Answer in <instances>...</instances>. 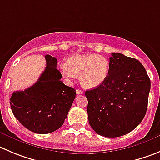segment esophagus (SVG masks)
<instances>
[{"label":"esophagus","instance_id":"1","mask_svg":"<svg viewBox=\"0 0 160 160\" xmlns=\"http://www.w3.org/2000/svg\"><path fill=\"white\" fill-rule=\"evenodd\" d=\"M76 93L78 95H81V94L83 93V90H82V89H76Z\"/></svg>","mask_w":160,"mask_h":160}]
</instances>
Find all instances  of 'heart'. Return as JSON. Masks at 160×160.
I'll return each instance as SVG.
<instances>
[{
  "instance_id": "obj_1",
  "label": "heart",
  "mask_w": 160,
  "mask_h": 160,
  "mask_svg": "<svg viewBox=\"0 0 160 160\" xmlns=\"http://www.w3.org/2000/svg\"><path fill=\"white\" fill-rule=\"evenodd\" d=\"M109 69L108 60L97 54L74 55L60 67L63 76L69 79L79 76L80 83L85 88L100 86L108 78Z\"/></svg>"
}]
</instances>
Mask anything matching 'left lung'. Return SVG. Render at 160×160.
<instances>
[{"label":"left lung","instance_id":"1","mask_svg":"<svg viewBox=\"0 0 160 160\" xmlns=\"http://www.w3.org/2000/svg\"><path fill=\"white\" fill-rule=\"evenodd\" d=\"M109 60L105 81L86 91L88 118L99 135L117 138L134 130L144 118L151 82L139 60L118 52Z\"/></svg>","mask_w":160,"mask_h":160}]
</instances>
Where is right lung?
I'll use <instances>...</instances> for the list:
<instances>
[{"label": "right lung", "instance_id": "obj_1", "mask_svg": "<svg viewBox=\"0 0 160 160\" xmlns=\"http://www.w3.org/2000/svg\"><path fill=\"white\" fill-rule=\"evenodd\" d=\"M46 67L38 82L24 91L13 92L11 109L19 122L33 133L45 134L62 127L76 91L60 81L56 58L45 56Z\"/></svg>", "mask_w": 160, "mask_h": 160}]
</instances>
